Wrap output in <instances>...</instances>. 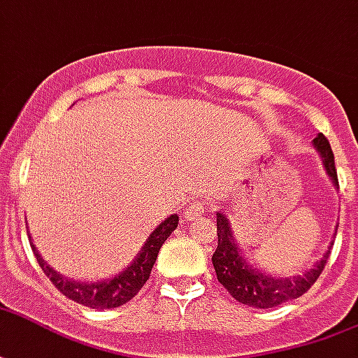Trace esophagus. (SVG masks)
<instances>
[{
	"label": "esophagus",
	"mask_w": 358,
	"mask_h": 358,
	"mask_svg": "<svg viewBox=\"0 0 358 358\" xmlns=\"http://www.w3.org/2000/svg\"><path fill=\"white\" fill-rule=\"evenodd\" d=\"M206 213H208V208H206L205 199H193L192 203H189V206L186 208V218L195 220Z\"/></svg>",
	"instance_id": "34e87169"
}]
</instances>
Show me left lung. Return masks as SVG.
Here are the masks:
<instances>
[{
	"instance_id": "left-lung-1",
	"label": "left lung",
	"mask_w": 358,
	"mask_h": 358,
	"mask_svg": "<svg viewBox=\"0 0 358 358\" xmlns=\"http://www.w3.org/2000/svg\"><path fill=\"white\" fill-rule=\"evenodd\" d=\"M313 148L320 155L328 178L332 180L334 187L340 189L334 153L330 150L328 140L322 134H317V138L313 140ZM216 227H218V246L213 254V266L220 285L226 288L237 301L245 303V306L258 307V309L277 307L306 294L322 273L328 256H330V248L334 245V243H330L327 252L322 254V258L315 262V266L307 269L306 273L279 277V275L266 273L248 262V258L243 254L241 246L233 237L231 222L222 210L216 213Z\"/></svg>"
}]
</instances>
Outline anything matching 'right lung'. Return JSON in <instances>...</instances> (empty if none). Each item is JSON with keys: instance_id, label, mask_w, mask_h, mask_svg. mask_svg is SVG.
<instances>
[{"instance_id": "right-lung-1", "label": "right lung", "mask_w": 358, "mask_h": 358, "mask_svg": "<svg viewBox=\"0 0 358 358\" xmlns=\"http://www.w3.org/2000/svg\"><path fill=\"white\" fill-rule=\"evenodd\" d=\"M178 227V214H171L169 218H165L159 224L150 237L145 239L138 254L134 256V260L121 269L119 273H115L110 279L104 280H76L68 279L64 275L57 273L47 262L43 260V256L38 252V248L34 245L30 235L31 250L36 254V260L43 269V273L51 279L55 287L64 294L66 298L78 301L81 306L91 307V309H112V307H119L132 300L136 294L142 290L145 285V280L150 279L152 267L157 260V254L161 250V246L169 239L174 229Z\"/></svg>"}]
</instances>
